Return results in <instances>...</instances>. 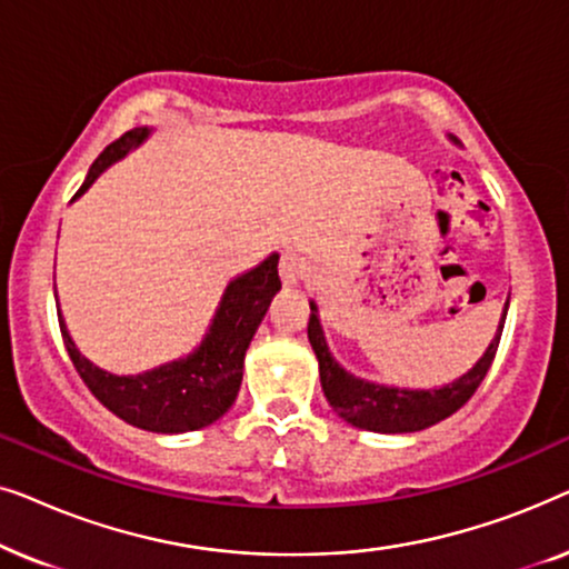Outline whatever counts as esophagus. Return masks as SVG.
<instances>
[{"label": "esophagus", "mask_w": 569, "mask_h": 569, "mask_svg": "<svg viewBox=\"0 0 569 569\" xmlns=\"http://www.w3.org/2000/svg\"><path fill=\"white\" fill-rule=\"evenodd\" d=\"M306 274H308V261L302 259L300 253H292V251L282 253V259H279V277H282L284 284H298Z\"/></svg>", "instance_id": "obj_1"}]
</instances>
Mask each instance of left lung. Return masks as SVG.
I'll return each mask as SVG.
<instances>
[{"instance_id": "obj_1", "label": "left lung", "mask_w": 569, "mask_h": 569, "mask_svg": "<svg viewBox=\"0 0 569 569\" xmlns=\"http://www.w3.org/2000/svg\"><path fill=\"white\" fill-rule=\"evenodd\" d=\"M508 306L502 310L492 345L487 347V352L481 355V360L473 365L469 372H463V376L453 380V383L432 388V391H409V388L370 383V380L355 378L352 372L341 368V365L331 357L329 345H326L323 339L316 302H310L308 339L318 357V372H321V388L326 393V401H329L333 411H337L341 419H347L349 425L370 432H419L425 430V427L442 422V419L456 415V411L471 399L489 368H492L497 347H500Z\"/></svg>"}]
</instances>
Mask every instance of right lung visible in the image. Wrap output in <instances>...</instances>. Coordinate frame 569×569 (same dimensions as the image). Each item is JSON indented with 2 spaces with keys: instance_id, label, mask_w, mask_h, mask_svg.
<instances>
[{
  "instance_id": "right-lung-1",
  "label": "right lung",
  "mask_w": 569,
  "mask_h": 569,
  "mask_svg": "<svg viewBox=\"0 0 569 569\" xmlns=\"http://www.w3.org/2000/svg\"><path fill=\"white\" fill-rule=\"evenodd\" d=\"M147 134H150L147 127L131 129L108 144L92 162L74 199L82 197L111 162L123 158L131 147L142 144ZM277 263L279 253H271L256 269L232 279L204 341L186 360L168 362L162 368L142 372V376H113V372L96 368L88 357L80 355V349L69 337L61 310H57L67 352L92 396L123 422L134 425L139 430L166 435L201 430L220 419L236 401L240 380H243L246 349L251 345L261 318L267 316L271 298L282 287Z\"/></svg>"
}]
</instances>
